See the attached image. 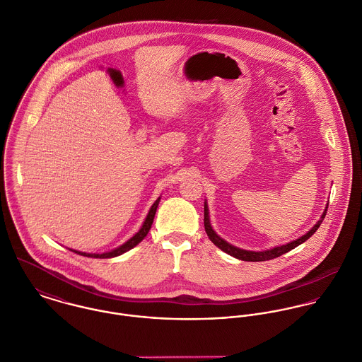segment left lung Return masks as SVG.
<instances>
[{"mask_svg":"<svg viewBox=\"0 0 362 362\" xmlns=\"http://www.w3.org/2000/svg\"><path fill=\"white\" fill-rule=\"evenodd\" d=\"M326 211H327V207L325 210V213L322 214L320 219L317 221V223L303 236H300L299 239L296 240H292L287 245H283V246H277V247H273L270 250H264V252H250V250H243V249H239V247H235L232 245H229L228 242H225L222 238H219L217 233L214 232V229L211 228V223H210V218H209V207H207V203H204V228H206V232L210 238V240L218 246L222 252L239 259V260H245V262H266V260H272V259H276L284 253H287L289 250H292L293 247H296L298 245L303 243L305 240H308L316 230L317 228L320 226L323 218L326 217Z\"/></svg>","mask_w":362,"mask_h":362,"instance_id":"1","label":"left lung"}]
</instances>
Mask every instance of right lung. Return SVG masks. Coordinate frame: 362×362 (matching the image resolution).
Returning a JSON list of instances; mask_svg holds the SVG:
<instances>
[{
	"mask_svg": "<svg viewBox=\"0 0 362 362\" xmlns=\"http://www.w3.org/2000/svg\"><path fill=\"white\" fill-rule=\"evenodd\" d=\"M159 200H160V199H158V200L152 204V207H151L148 216L145 218L144 223H143L141 229H140L132 239H129L124 245L119 246L117 249H115V250H112V252H107V253H100V255H99V253H83V252H76V250H73V252L81 255V256L93 257V259H110V257H116V256H120V255L126 253L127 250H130V249H133L134 246H137V245L144 239L145 236H146V233L149 232L151 225H152V222H153L155 213H156V207H158V204H159Z\"/></svg>",
	"mask_w": 362,
	"mask_h": 362,
	"instance_id": "obj_1",
	"label": "right lung"
}]
</instances>
